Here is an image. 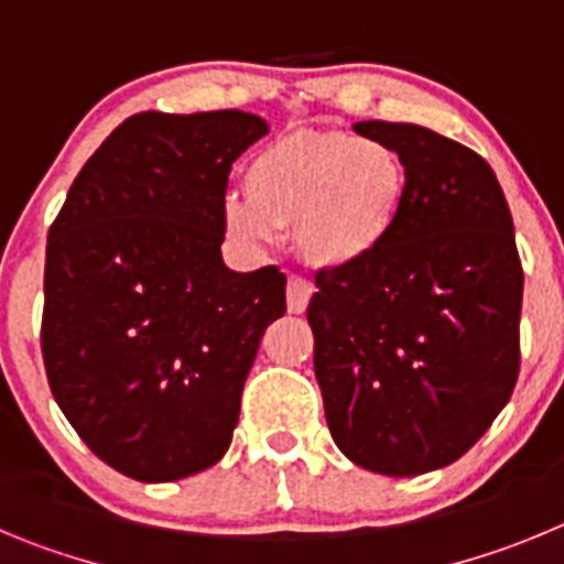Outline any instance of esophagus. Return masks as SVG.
I'll return each mask as SVG.
<instances>
[{
	"mask_svg": "<svg viewBox=\"0 0 564 564\" xmlns=\"http://www.w3.org/2000/svg\"><path fill=\"white\" fill-rule=\"evenodd\" d=\"M312 283L301 275H289L286 281V308L289 314H303L306 312L308 301H312Z\"/></svg>",
	"mask_w": 564,
	"mask_h": 564,
	"instance_id": "34e87169",
	"label": "esophagus"
}]
</instances>
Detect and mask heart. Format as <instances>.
<instances>
[{"instance_id": "b5f03b06", "label": "heart", "mask_w": 564, "mask_h": 564, "mask_svg": "<svg viewBox=\"0 0 564 564\" xmlns=\"http://www.w3.org/2000/svg\"><path fill=\"white\" fill-rule=\"evenodd\" d=\"M247 196H227L221 221L241 245H272L294 227L314 267L348 270L377 258L402 227L410 169L393 145L348 131L301 129L263 145L245 171Z\"/></svg>"}]
</instances>
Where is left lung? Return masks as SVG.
<instances>
[{"label":"left lung","mask_w":564,"mask_h":564,"mask_svg":"<svg viewBox=\"0 0 564 564\" xmlns=\"http://www.w3.org/2000/svg\"><path fill=\"white\" fill-rule=\"evenodd\" d=\"M354 131L404 156L410 202L377 258L317 272L314 377L345 458L413 478L458 460L511 399L522 267L484 156L413 123Z\"/></svg>","instance_id":"obj_1"}]
</instances>
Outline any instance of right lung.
Segmentation results:
<instances>
[{
    "instance_id": "obj_1",
    "label": "right lung",
    "mask_w": 564,
    "mask_h": 564,
    "mask_svg": "<svg viewBox=\"0 0 564 564\" xmlns=\"http://www.w3.org/2000/svg\"><path fill=\"white\" fill-rule=\"evenodd\" d=\"M267 131L238 109L134 115L86 160L50 227V390L126 478L169 484L221 460L263 332L286 312L278 267L221 261L227 176Z\"/></svg>"
}]
</instances>
